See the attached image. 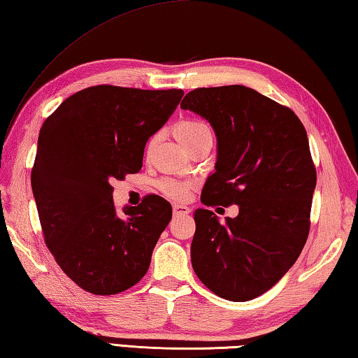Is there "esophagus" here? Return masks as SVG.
Segmentation results:
<instances>
[{
    "label": "esophagus",
    "instance_id": "obj_1",
    "mask_svg": "<svg viewBox=\"0 0 358 358\" xmlns=\"http://www.w3.org/2000/svg\"><path fill=\"white\" fill-rule=\"evenodd\" d=\"M172 209H173V215H177V217H180V215H187L189 213H191V209H189V208L185 206V205H173Z\"/></svg>",
    "mask_w": 358,
    "mask_h": 358
}]
</instances>
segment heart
I'll return each instance as SVG.
<instances>
[{
  "instance_id": "1",
  "label": "heart",
  "mask_w": 358,
  "mask_h": 358,
  "mask_svg": "<svg viewBox=\"0 0 358 358\" xmlns=\"http://www.w3.org/2000/svg\"><path fill=\"white\" fill-rule=\"evenodd\" d=\"M173 135L177 136L178 141H181L186 147L191 149V147L194 144H197L200 139L211 135V130L208 129L206 124L197 121V119H183V121H180L173 125ZM155 141H157V136H152L149 141H147L145 149L150 150L152 145L155 144ZM159 191L169 199L185 200L187 197L189 185L180 180L164 178L159 181Z\"/></svg>"
}]
</instances>
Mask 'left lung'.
<instances>
[{"label":"left lung","instance_id":"1","mask_svg":"<svg viewBox=\"0 0 358 358\" xmlns=\"http://www.w3.org/2000/svg\"><path fill=\"white\" fill-rule=\"evenodd\" d=\"M181 108L217 135L201 203L239 206L225 223L209 209L195 211L192 268L217 296L255 299L290 270L309 236L317 171L306 129L293 110L243 85L192 90Z\"/></svg>","mask_w":358,"mask_h":358}]
</instances>
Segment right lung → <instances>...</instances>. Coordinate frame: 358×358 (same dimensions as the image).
I'll return each instance as SVG.
<instances>
[{
    "mask_svg": "<svg viewBox=\"0 0 358 358\" xmlns=\"http://www.w3.org/2000/svg\"><path fill=\"white\" fill-rule=\"evenodd\" d=\"M183 94L90 87L63 101L40 129L31 185L41 231L55 262L80 289L116 295L149 270L172 208L157 195L117 214L110 181L141 171L147 139Z\"/></svg>",
    "mask_w": 358,
    "mask_h": 358,
    "instance_id": "right-lung-1",
    "label": "right lung"
}]
</instances>
